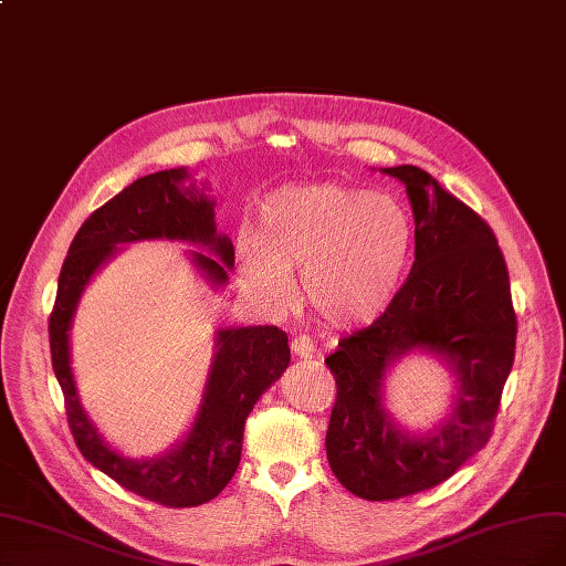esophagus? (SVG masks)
Instances as JSON below:
<instances>
[{
    "mask_svg": "<svg viewBox=\"0 0 566 566\" xmlns=\"http://www.w3.org/2000/svg\"><path fill=\"white\" fill-rule=\"evenodd\" d=\"M290 348H292V354L300 356V358H311V356L316 354L314 339H311L308 335H297V337H292Z\"/></svg>",
    "mask_w": 566,
    "mask_h": 566,
    "instance_id": "1",
    "label": "esophagus"
}]
</instances>
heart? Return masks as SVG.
<instances>
[{
  "mask_svg": "<svg viewBox=\"0 0 566 566\" xmlns=\"http://www.w3.org/2000/svg\"><path fill=\"white\" fill-rule=\"evenodd\" d=\"M415 227L405 206L348 185H292L260 203L239 241V276L271 308L292 302L287 271L302 269L311 308L335 327L381 318L398 297L412 258Z\"/></svg>",
  "mask_w": 566,
  "mask_h": 566,
  "instance_id": "heart-1",
  "label": "heart"
}]
</instances>
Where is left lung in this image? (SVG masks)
I'll use <instances>...</instances> for the list:
<instances>
[{
    "mask_svg": "<svg viewBox=\"0 0 566 566\" xmlns=\"http://www.w3.org/2000/svg\"><path fill=\"white\" fill-rule=\"evenodd\" d=\"M384 172L407 187L415 264L391 308L325 358L337 381L325 436L329 469L367 501L431 490L490 442L517 337L509 266L492 227L431 172L417 166ZM412 347L444 355L462 381L455 415L426 439L402 437L378 396L385 367Z\"/></svg>",
    "mask_w": 566,
    "mask_h": 566,
    "instance_id": "1",
    "label": "left lung"
}]
</instances>
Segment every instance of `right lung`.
<instances>
[{
    "instance_id": "obj_1",
    "label": "right lung",
    "mask_w": 566,
    "mask_h": 566,
    "mask_svg": "<svg viewBox=\"0 0 566 566\" xmlns=\"http://www.w3.org/2000/svg\"><path fill=\"white\" fill-rule=\"evenodd\" d=\"M212 220V201L187 178L185 168L159 170L135 180L93 210L76 231L49 318L53 373L63 388L67 423L80 452L124 490L166 509L201 505L229 484L241 461L245 419L290 363L287 335L274 325L220 329L206 398L187 440L161 459L130 461L112 452L84 415L70 369L67 329L84 285L116 243L178 239L210 245L224 264L206 255H197V264L212 281L224 283L227 269L233 264V245L227 237H218Z\"/></svg>"
}]
</instances>
